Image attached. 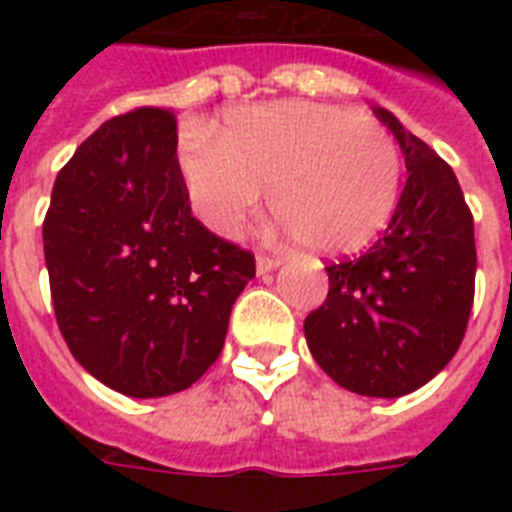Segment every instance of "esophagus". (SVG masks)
<instances>
[{
  "mask_svg": "<svg viewBox=\"0 0 512 512\" xmlns=\"http://www.w3.org/2000/svg\"><path fill=\"white\" fill-rule=\"evenodd\" d=\"M279 265H281L279 255H265V252L257 255V273H268L273 271V268H279Z\"/></svg>",
  "mask_w": 512,
  "mask_h": 512,
  "instance_id": "obj_1",
  "label": "esophagus"
}]
</instances>
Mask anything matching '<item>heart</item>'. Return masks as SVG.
Masks as SVG:
<instances>
[{
	"label": "heart",
	"mask_w": 512,
	"mask_h": 512,
	"mask_svg": "<svg viewBox=\"0 0 512 512\" xmlns=\"http://www.w3.org/2000/svg\"><path fill=\"white\" fill-rule=\"evenodd\" d=\"M193 212L220 236H239L263 204L300 244L321 255L364 249L390 223L404 159L374 116L311 100L231 111L217 132L180 140Z\"/></svg>",
	"instance_id": "heart-1"
}]
</instances>
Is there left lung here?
I'll use <instances>...</instances> for the list:
<instances>
[{
    "label": "left lung",
    "mask_w": 512,
    "mask_h": 512,
    "mask_svg": "<svg viewBox=\"0 0 512 512\" xmlns=\"http://www.w3.org/2000/svg\"><path fill=\"white\" fill-rule=\"evenodd\" d=\"M406 185L388 228L364 255L329 263L327 300L308 313L316 364L358 396L422 388L460 348L476 295V236L457 175L385 108Z\"/></svg>",
    "instance_id": "1"
}]
</instances>
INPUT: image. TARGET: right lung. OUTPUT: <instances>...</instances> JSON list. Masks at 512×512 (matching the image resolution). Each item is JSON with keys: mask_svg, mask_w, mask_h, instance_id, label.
I'll return each instance as SVG.
<instances>
[{"mask_svg": "<svg viewBox=\"0 0 512 512\" xmlns=\"http://www.w3.org/2000/svg\"><path fill=\"white\" fill-rule=\"evenodd\" d=\"M68 350L108 388L159 398L215 364L255 255L193 217L177 119L143 106L100 124L55 177L44 215Z\"/></svg>", "mask_w": 512, "mask_h": 512, "instance_id": "1", "label": "right lung"}]
</instances>
